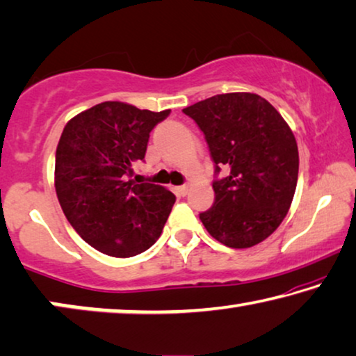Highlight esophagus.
Here are the masks:
<instances>
[{
	"label": "esophagus",
	"mask_w": 356,
	"mask_h": 356,
	"mask_svg": "<svg viewBox=\"0 0 356 356\" xmlns=\"http://www.w3.org/2000/svg\"><path fill=\"white\" fill-rule=\"evenodd\" d=\"M177 193H178L179 195H186V194L189 193V186H188V184H183V186H178V188H177Z\"/></svg>",
	"instance_id": "obj_1"
}]
</instances>
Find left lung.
<instances>
[{"instance_id":"left-lung-1","label":"left lung","mask_w":356,"mask_h":356,"mask_svg":"<svg viewBox=\"0 0 356 356\" xmlns=\"http://www.w3.org/2000/svg\"><path fill=\"white\" fill-rule=\"evenodd\" d=\"M207 140L215 202L200 213L221 244L247 249L271 236L289 212L298 178L296 136L270 102L254 92H226L183 109Z\"/></svg>"}]
</instances>
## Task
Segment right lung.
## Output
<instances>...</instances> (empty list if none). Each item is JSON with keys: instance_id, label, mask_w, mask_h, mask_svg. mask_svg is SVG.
<instances>
[{"instance_id": "obj_1", "label": "right lung", "mask_w": 356, "mask_h": 356, "mask_svg": "<svg viewBox=\"0 0 356 356\" xmlns=\"http://www.w3.org/2000/svg\"><path fill=\"white\" fill-rule=\"evenodd\" d=\"M168 114L106 101L64 127L56 149V194L72 228L102 254L128 259L161 238L175 194L159 184H136L128 175L146 156L149 133Z\"/></svg>"}]
</instances>
